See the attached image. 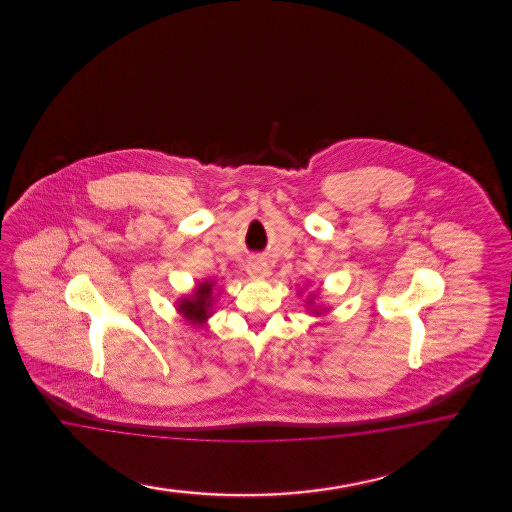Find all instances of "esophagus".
Wrapping results in <instances>:
<instances>
[{
	"instance_id": "1",
	"label": "esophagus",
	"mask_w": 512,
	"mask_h": 512,
	"mask_svg": "<svg viewBox=\"0 0 512 512\" xmlns=\"http://www.w3.org/2000/svg\"><path fill=\"white\" fill-rule=\"evenodd\" d=\"M249 276H264L268 272V264L263 257H251L248 263Z\"/></svg>"
}]
</instances>
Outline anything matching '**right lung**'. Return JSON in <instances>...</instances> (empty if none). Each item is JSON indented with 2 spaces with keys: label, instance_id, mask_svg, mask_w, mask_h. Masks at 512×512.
<instances>
[{
  "label": "right lung",
  "instance_id": "right-lung-1",
  "mask_svg": "<svg viewBox=\"0 0 512 512\" xmlns=\"http://www.w3.org/2000/svg\"><path fill=\"white\" fill-rule=\"evenodd\" d=\"M210 291H212L210 285L202 283L193 298L184 300L180 304V311L189 319H193V321H202L208 315V308H210Z\"/></svg>",
  "mask_w": 512,
  "mask_h": 512
}]
</instances>
